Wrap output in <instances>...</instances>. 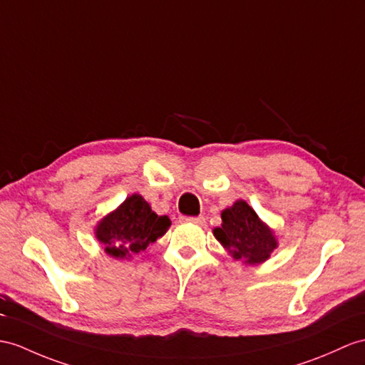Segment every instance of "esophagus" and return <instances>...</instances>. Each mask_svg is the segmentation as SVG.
Instances as JSON below:
<instances>
[{
  "label": "esophagus",
  "mask_w": 365,
  "mask_h": 365,
  "mask_svg": "<svg viewBox=\"0 0 365 365\" xmlns=\"http://www.w3.org/2000/svg\"><path fill=\"white\" fill-rule=\"evenodd\" d=\"M184 221H189V223H193V225H204V221H206V220H204V217H184L182 218Z\"/></svg>",
  "instance_id": "esophagus-1"
}]
</instances>
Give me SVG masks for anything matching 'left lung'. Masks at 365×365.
I'll list each match as a JSON object with an SVG mask.
<instances>
[{"label": "left lung", "instance_id": "left-lung-1", "mask_svg": "<svg viewBox=\"0 0 365 365\" xmlns=\"http://www.w3.org/2000/svg\"><path fill=\"white\" fill-rule=\"evenodd\" d=\"M223 225L213 229V235L235 260L243 263H262L277 247L271 229L262 223L254 209L246 201H237L221 213Z\"/></svg>", "mask_w": 365, "mask_h": 365}]
</instances>
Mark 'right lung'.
I'll use <instances>...</instances> for the list:
<instances>
[{
	"mask_svg": "<svg viewBox=\"0 0 365 365\" xmlns=\"http://www.w3.org/2000/svg\"><path fill=\"white\" fill-rule=\"evenodd\" d=\"M170 227L168 217H159L140 195H131L106 215L96 229V237L105 252L123 259L147 250Z\"/></svg>",
	"mask_w": 365,
	"mask_h": 365,
	"instance_id": "1",
	"label": "right lung"
}]
</instances>
